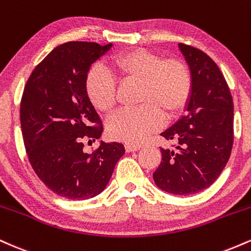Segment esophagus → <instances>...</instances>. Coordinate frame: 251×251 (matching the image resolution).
<instances>
[{
  "label": "esophagus",
  "mask_w": 251,
  "mask_h": 251,
  "mask_svg": "<svg viewBox=\"0 0 251 251\" xmlns=\"http://www.w3.org/2000/svg\"><path fill=\"white\" fill-rule=\"evenodd\" d=\"M140 149L139 145H133V144H126L125 150L126 152H135Z\"/></svg>",
  "instance_id": "34e87169"
}]
</instances>
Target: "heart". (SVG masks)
<instances>
[{"label": "heart", "instance_id": "obj_1", "mask_svg": "<svg viewBox=\"0 0 251 251\" xmlns=\"http://www.w3.org/2000/svg\"><path fill=\"white\" fill-rule=\"evenodd\" d=\"M111 67L122 81H139L137 102L142 103L109 118L107 133L116 140L142 143L162 126L163 113L166 118L176 116L191 94V75L179 60H163L151 51L134 50L117 55ZM86 91L91 102L100 111L109 112L116 106V80L101 66H94L88 72Z\"/></svg>", "mask_w": 251, "mask_h": 251}]
</instances>
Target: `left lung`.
<instances>
[{
  "instance_id": "obj_1",
  "label": "left lung",
  "mask_w": 251,
  "mask_h": 251,
  "mask_svg": "<svg viewBox=\"0 0 251 251\" xmlns=\"http://www.w3.org/2000/svg\"><path fill=\"white\" fill-rule=\"evenodd\" d=\"M178 48L190 68L191 94L184 116L160 133L176 145L160 149L153 180L163 191L188 196L209 188L226 168L234 143V102L211 57L183 43Z\"/></svg>"
}]
</instances>
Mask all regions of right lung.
<instances>
[{
	"mask_svg": "<svg viewBox=\"0 0 251 251\" xmlns=\"http://www.w3.org/2000/svg\"><path fill=\"white\" fill-rule=\"evenodd\" d=\"M112 43L73 41L57 46L36 66L21 100V128L37 177L68 200H89L105 190L125 148L100 140L93 153L83 140L99 139L102 126L86 91L89 68Z\"/></svg>",
	"mask_w": 251,
	"mask_h": 251,
	"instance_id": "1",
	"label": "right lung"
}]
</instances>
